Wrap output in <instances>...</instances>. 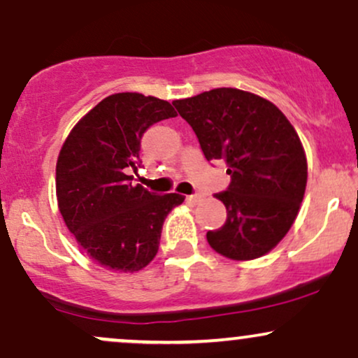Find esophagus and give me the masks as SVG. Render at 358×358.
<instances>
[{
  "label": "esophagus",
  "instance_id": "esophagus-1",
  "mask_svg": "<svg viewBox=\"0 0 358 358\" xmlns=\"http://www.w3.org/2000/svg\"><path fill=\"white\" fill-rule=\"evenodd\" d=\"M202 199H203V193H200V192L192 193V195L187 196V200H188V202H190V203H199Z\"/></svg>",
  "mask_w": 358,
  "mask_h": 358
}]
</instances>
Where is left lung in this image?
I'll return each mask as SVG.
<instances>
[{
    "instance_id": "1",
    "label": "left lung",
    "mask_w": 358,
    "mask_h": 358,
    "mask_svg": "<svg viewBox=\"0 0 358 358\" xmlns=\"http://www.w3.org/2000/svg\"><path fill=\"white\" fill-rule=\"evenodd\" d=\"M173 106L199 138L207 162H224L231 183L215 193L225 224L207 232L212 249L236 261L269 252L296 219L308 166L296 131L273 102L220 87Z\"/></svg>"
}]
</instances>
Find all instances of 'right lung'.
I'll return each mask as SVG.
<instances>
[{
	"instance_id": "obj_1",
	"label": "right lung",
	"mask_w": 358,
	"mask_h": 358,
	"mask_svg": "<svg viewBox=\"0 0 358 358\" xmlns=\"http://www.w3.org/2000/svg\"><path fill=\"white\" fill-rule=\"evenodd\" d=\"M168 101L121 92L102 99L77 122L57 162V200L65 225L97 264L134 273L153 261L163 222L185 200L156 195L133 176L143 134L175 117Z\"/></svg>"
}]
</instances>
